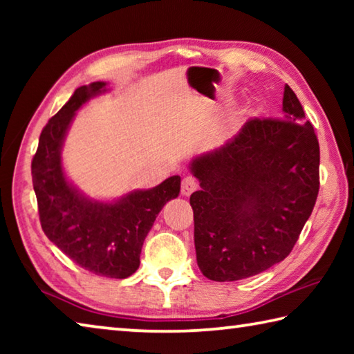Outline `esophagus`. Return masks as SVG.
Listing matches in <instances>:
<instances>
[{"instance_id": "34e87169", "label": "esophagus", "mask_w": 354, "mask_h": 354, "mask_svg": "<svg viewBox=\"0 0 354 354\" xmlns=\"http://www.w3.org/2000/svg\"><path fill=\"white\" fill-rule=\"evenodd\" d=\"M196 189H198V181H196L195 178L187 176V178H184V179H183V184H181V194H183L184 196H189V195H192Z\"/></svg>"}]
</instances>
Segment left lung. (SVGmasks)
Returning <instances> with one entry per match:
<instances>
[{"label": "left lung", "instance_id": "1", "mask_svg": "<svg viewBox=\"0 0 354 354\" xmlns=\"http://www.w3.org/2000/svg\"><path fill=\"white\" fill-rule=\"evenodd\" d=\"M320 148L292 88L281 120L251 118L214 151L196 156L190 195L196 262L206 278L239 281L284 261L319 195Z\"/></svg>", "mask_w": 354, "mask_h": 354}]
</instances>
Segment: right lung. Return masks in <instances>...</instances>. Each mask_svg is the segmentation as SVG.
I'll return each instance as SVG.
<instances>
[{
	"label": "right lung",
	"mask_w": 354,
	"mask_h": 354,
	"mask_svg": "<svg viewBox=\"0 0 354 354\" xmlns=\"http://www.w3.org/2000/svg\"><path fill=\"white\" fill-rule=\"evenodd\" d=\"M107 92L106 82L76 88L50 118L32 159V185L41 230L71 261L98 277L124 279L140 266V251L156 217L176 198L181 178L170 176L148 190H133L113 201L92 200L71 184L62 167V147L76 111Z\"/></svg>",
	"instance_id": "obj_1"
}]
</instances>
